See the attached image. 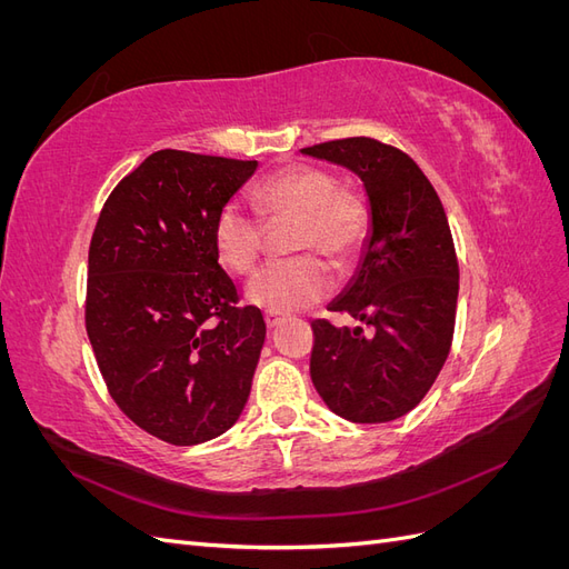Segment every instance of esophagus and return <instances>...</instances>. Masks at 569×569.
<instances>
[{
	"instance_id": "obj_1",
	"label": "esophagus",
	"mask_w": 569,
	"mask_h": 569,
	"mask_svg": "<svg viewBox=\"0 0 569 569\" xmlns=\"http://www.w3.org/2000/svg\"><path fill=\"white\" fill-rule=\"evenodd\" d=\"M263 318H266V325L270 327V330H272V327H278V325L282 322V316H280V313H266Z\"/></svg>"
}]
</instances>
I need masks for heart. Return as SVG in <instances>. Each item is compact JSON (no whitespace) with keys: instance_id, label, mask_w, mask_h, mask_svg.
Instances as JSON below:
<instances>
[{"instance_id":"heart-1","label":"heart","mask_w":569,"mask_h":569,"mask_svg":"<svg viewBox=\"0 0 569 569\" xmlns=\"http://www.w3.org/2000/svg\"><path fill=\"white\" fill-rule=\"evenodd\" d=\"M258 213L268 220L297 218V251H318L335 263H349L363 247L370 211L363 197L339 187L325 168L287 166L251 189ZM266 226L239 201L222 203L213 218V244L230 270L251 272L263 251ZM335 287V272L316 253L270 261L247 284V299L268 313H291L318 303Z\"/></svg>"}]
</instances>
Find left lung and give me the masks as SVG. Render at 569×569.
<instances>
[{
    "instance_id": "8db88e82",
    "label": "left lung",
    "mask_w": 569,
    "mask_h": 569,
    "mask_svg": "<svg viewBox=\"0 0 569 569\" xmlns=\"http://www.w3.org/2000/svg\"><path fill=\"white\" fill-rule=\"evenodd\" d=\"M301 151L353 170L370 201L358 270L327 306L363 327L311 322V380L341 418L396 420L425 399L451 351L458 258L449 220L432 182L401 149L347 137Z\"/></svg>"
}]
</instances>
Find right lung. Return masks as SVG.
I'll use <instances>...</instances> for the list:
<instances>
[{
    "mask_svg": "<svg viewBox=\"0 0 569 569\" xmlns=\"http://www.w3.org/2000/svg\"><path fill=\"white\" fill-rule=\"evenodd\" d=\"M256 161L153 151L116 184L88 258L84 327L111 399L176 446L239 420L266 341L218 263L213 218Z\"/></svg>",
    "mask_w": 569,
    "mask_h": 569,
    "instance_id": "right-lung-1",
    "label": "right lung"
}]
</instances>
